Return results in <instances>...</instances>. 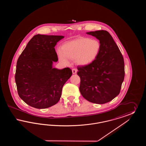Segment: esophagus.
<instances>
[{
  "label": "esophagus",
  "mask_w": 146,
  "mask_h": 146,
  "mask_svg": "<svg viewBox=\"0 0 146 146\" xmlns=\"http://www.w3.org/2000/svg\"><path fill=\"white\" fill-rule=\"evenodd\" d=\"M76 72H77V70L76 68H73L72 69V73H73V74H76Z\"/></svg>",
  "instance_id": "obj_1"
}]
</instances>
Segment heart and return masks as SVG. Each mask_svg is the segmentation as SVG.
<instances>
[{
  "label": "heart",
  "mask_w": 146,
  "mask_h": 146,
  "mask_svg": "<svg viewBox=\"0 0 146 146\" xmlns=\"http://www.w3.org/2000/svg\"><path fill=\"white\" fill-rule=\"evenodd\" d=\"M101 44L96 39L82 38L67 42L62 46V52H58V58L61 62L67 64L68 59L75 60L81 66L92 62L98 55Z\"/></svg>",
  "instance_id": "b5f03b06"
}]
</instances>
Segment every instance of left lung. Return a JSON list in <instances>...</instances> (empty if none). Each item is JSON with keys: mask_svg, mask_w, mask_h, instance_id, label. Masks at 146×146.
<instances>
[{"mask_svg": "<svg viewBox=\"0 0 146 146\" xmlns=\"http://www.w3.org/2000/svg\"><path fill=\"white\" fill-rule=\"evenodd\" d=\"M100 40L101 50L97 58L90 64L78 66L80 76L79 90L88 101L104 104L120 93L125 76L123 55L111 35L101 30L87 32Z\"/></svg>", "mask_w": 146, "mask_h": 146, "instance_id": "1", "label": "left lung"}]
</instances>
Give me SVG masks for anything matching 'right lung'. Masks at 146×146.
<instances>
[{
    "label": "right lung",
    "instance_id": "1",
    "mask_svg": "<svg viewBox=\"0 0 146 146\" xmlns=\"http://www.w3.org/2000/svg\"><path fill=\"white\" fill-rule=\"evenodd\" d=\"M62 35H35L18 58L15 82L18 94L29 106L38 109L56 104L63 86L72 74L70 68L52 67L58 57L55 46Z\"/></svg>",
    "mask_w": 146,
    "mask_h": 146
}]
</instances>
